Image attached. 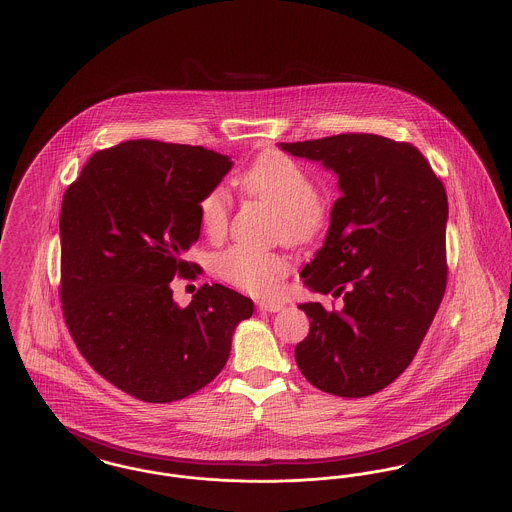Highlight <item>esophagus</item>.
I'll list each match as a JSON object with an SVG mask.
<instances>
[{"instance_id": "obj_1", "label": "esophagus", "mask_w": 512, "mask_h": 512, "mask_svg": "<svg viewBox=\"0 0 512 512\" xmlns=\"http://www.w3.org/2000/svg\"><path fill=\"white\" fill-rule=\"evenodd\" d=\"M257 310H259V312L276 314V312L282 310V304H276V302H257Z\"/></svg>"}]
</instances>
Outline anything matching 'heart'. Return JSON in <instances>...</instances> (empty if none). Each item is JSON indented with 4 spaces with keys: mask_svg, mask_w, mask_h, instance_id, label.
<instances>
[{
    "mask_svg": "<svg viewBox=\"0 0 512 512\" xmlns=\"http://www.w3.org/2000/svg\"><path fill=\"white\" fill-rule=\"evenodd\" d=\"M249 197L269 202L280 212L284 236L294 243L312 241L325 224V210L317 198L310 173L294 159L267 154L237 177ZM198 218L204 234L222 237L230 220V195L226 187H212L198 202ZM214 271L222 280L253 296L269 298L290 271V259L278 251H261L232 245L214 257Z\"/></svg>",
    "mask_w": 512,
    "mask_h": 512,
    "instance_id": "1",
    "label": "heart"
}]
</instances>
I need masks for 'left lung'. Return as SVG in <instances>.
<instances>
[{"instance_id":"8db88e82","label":"left lung","mask_w":512,"mask_h":512,"mask_svg":"<svg viewBox=\"0 0 512 512\" xmlns=\"http://www.w3.org/2000/svg\"><path fill=\"white\" fill-rule=\"evenodd\" d=\"M339 177L323 247L302 271L341 310L300 304L312 319L296 364L321 392L364 397L390 386L419 351L446 290L448 198L431 163L407 142L337 134L280 144Z\"/></svg>"}]
</instances>
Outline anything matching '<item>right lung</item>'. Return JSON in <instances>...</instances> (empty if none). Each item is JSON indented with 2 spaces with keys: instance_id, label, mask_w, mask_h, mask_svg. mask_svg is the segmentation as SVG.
<instances>
[{
  "instance_id": "right-lung-1",
  "label": "right lung",
  "mask_w": 512,
  "mask_h": 512,
  "mask_svg": "<svg viewBox=\"0 0 512 512\" xmlns=\"http://www.w3.org/2000/svg\"><path fill=\"white\" fill-rule=\"evenodd\" d=\"M232 169L202 146L128 140L87 159L60 212V300L79 353L136 399L195 394L224 368L253 302L202 284L185 308L171 280L198 271V202Z\"/></svg>"
}]
</instances>
